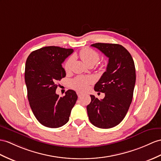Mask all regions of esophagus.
<instances>
[{
	"label": "esophagus",
	"mask_w": 161,
	"mask_h": 161,
	"mask_svg": "<svg viewBox=\"0 0 161 161\" xmlns=\"http://www.w3.org/2000/svg\"><path fill=\"white\" fill-rule=\"evenodd\" d=\"M77 95H78V97H80L82 96V95H83V94H82L81 93H80V92H77Z\"/></svg>",
	"instance_id": "1"
}]
</instances>
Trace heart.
Instances as JSON below:
<instances>
[{
	"label": "heart",
	"instance_id": "obj_1",
	"mask_svg": "<svg viewBox=\"0 0 161 161\" xmlns=\"http://www.w3.org/2000/svg\"><path fill=\"white\" fill-rule=\"evenodd\" d=\"M79 57L85 64L89 65H95L100 59V55L96 51L89 48H84L79 53ZM73 63V58L69 57L65 61L64 69L65 72H69L71 69ZM92 78L87 76H78L71 81V87L78 92H85L89 88V85L92 83Z\"/></svg>",
	"mask_w": 161,
	"mask_h": 161
}]
</instances>
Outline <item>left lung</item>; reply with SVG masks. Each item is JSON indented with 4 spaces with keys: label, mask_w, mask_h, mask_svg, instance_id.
Returning <instances> with one entry per match:
<instances>
[{
    "label": "left lung",
    "mask_w": 161,
    "mask_h": 161,
    "mask_svg": "<svg viewBox=\"0 0 161 161\" xmlns=\"http://www.w3.org/2000/svg\"><path fill=\"white\" fill-rule=\"evenodd\" d=\"M92 46L108 58L107 70L95 85L96 92L104 93L103 100L90 95L87 107L89 119L93 126L111 128L126 116L131 104L136 81L135 63L130 53L117 44L96 43Z\"/></svg>",
    "instance_id": "left-lung-1"
}]
</instances>
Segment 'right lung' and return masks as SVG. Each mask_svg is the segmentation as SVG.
Returning <instances> with one entry per match:
<instances>
[{"label":"right lung","mask_w":161,"mask_h":161,"mask_svg":"<svg viewBox=\"0 0 161 161\" xmlns=\"http://www.w3.org/2000/svg\"><path fill=\"white\" fill-rule=\"evenodd\" d=\"M74 52L72 48L46 46L31 53L25 65L27 96L35 117L43 126L58 128L69 121L78 96L72 89L64 97L56 93L57 81L65 77L62 63Z\"/></svg>","instance_id":"obj_1"}]
</instances>
